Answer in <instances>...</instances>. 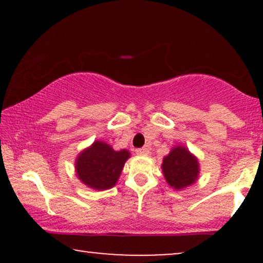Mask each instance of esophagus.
<instances>
[{
  "label": "esophagus",
  "instance_id": "obj_1",
  "mask_svg": "<svg viewBox=\"0 0 263 263\" xmlns=\"http://www.w3.org/2000/svg\"><path fill=\"white\" fill-rule=\"evenodd\" d=\"M135 153L140 154V156H146V154H148V148H146V147H142V148H136Z\"/></svg>",
  "mask_w": 263,
  "mask_h": 263
}]
</instances>
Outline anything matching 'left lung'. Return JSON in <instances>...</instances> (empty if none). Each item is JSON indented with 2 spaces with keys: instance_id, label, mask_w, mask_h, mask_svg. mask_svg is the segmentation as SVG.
<instances>
[{
  "instance_id": "left-lung-1",
  "label": "left lung",
  "mask_w": 263,
  "mask_h": 263,
  "mask_svg": "<svg viewBox=\"0 0 263 263\" xmlns=\"http://www.w3.org/2000/svg\"><path fill=\"white\" fill-rule=\"evenodd\" d=\"M163 168L165 179L175 189H183L193 184L199 175L197 159L184 147H176L164 158Z\"/></svg>"
}]
</instances>
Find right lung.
Segmentation results:
<instances>
[{"label":"right lung","mask_w":263,"mask_h":263,"mask_svg":"<svg viewBox=\"0 0 263 263\" xmlns=\"http://www.w3.org/2000/svg\"><path fill=\"white\" fill-rule=\"evenodd\" d=\"M128 158V151L117 152L107 143L96 141L78 157L75 164L78 177L92 189H110L116 184Z\"/></svg>","instance_id":"1"}]
</instances>
